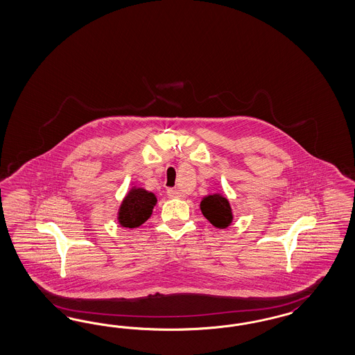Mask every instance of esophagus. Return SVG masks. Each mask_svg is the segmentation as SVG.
Returning a JSON list of instances; mask_svg holds the SVG:
<instances>
[{
	"label": "esophagus",
	"mask_w": 355,
	"mask_h": 355,
	"mask_svg": "<svg viewBox=\"0 0 355 355\" xmlns=\"http://www.w3.org/2000/svg\"><path fill=\"white\" fill-rule=\"evenodd\" d=\"M167 195L172 197V198H184V192L182 191H179V189H176V188H170V189H167Z\"/></svg>",
	"instance_id": "esophagus-1"
}]
</instances>
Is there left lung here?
I'll list each match as a JSON object with an SVG mask.
<instances>
[{"instance_id":"left-lung-1","label":"left lung","mask_w":355,"mask_h":355,"mask_svg":"<svg viewBox=\"0 0 355 355\" xmlns=\"http://www.w3.org/2000/svg\"><path fill=\"white\" fill-rule=\"evenodd\" d=\"M201 211L204 217L217 229H226L232 222V210L229 200L220 193L207 195L202 198Z\"/></svg>"}]
</instances>
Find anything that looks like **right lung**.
<instances>
[{
    "label": "right lung",
    "mask_w": 355,
    "mask_h": 355,
    "mask_svg": "<svg viewBox=\"0 0 355 355\" xmlns=\"http://www.w3.org/2000/svg\"><path fill=\"white\" fill-rule=\"evenodd\" d=\"M157 204V197L144 188L133 187L126 193L117 214L120 226L126 229H136L149 219L153 209Z\"/></svg>",
    "instance_id": "right-lung-1"
}]
</instances>
